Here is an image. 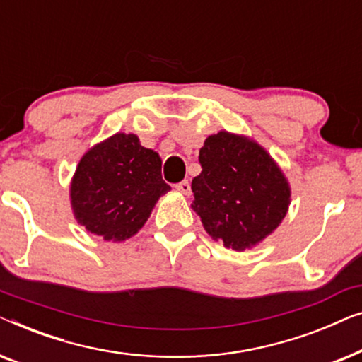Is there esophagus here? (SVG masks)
<instances>
[{
	"label": "esophagus",
	"mask_w": 362,
	"mask_h": 362,
	"mask_svg": "<svg viewBox=\"0 0 362 362\" xmlns=\"http://www.w3.org/2000/svg\"><path fill=\"white\" fill-rule=\"evenodd\" d=\"M176 189L177 191H180V192H182V194H189V192H191V185H189V181H181V182H177V185H176Z\"/></svg>",
	"instance_id": "34e87169"
}]
</instances>
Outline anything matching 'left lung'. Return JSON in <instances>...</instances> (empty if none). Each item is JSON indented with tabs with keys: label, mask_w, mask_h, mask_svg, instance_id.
Segmentation results:
<instances>
[{
	"label": "left lung",
	"mask_w": 362,
	"mask_h": 362,
	"mask_svg": "<svg viewBox=\"0 0 362 362\" xmlns=\"http://www.w3.org/2000/svg\"><path fill=\"white\" fill-rule=\"evenodd\" d=\"M199 163L191 207L212 239L242 252L281 224L291 202L290 182L264 146L222 130L206 138Z\"/></svg>",
	"instance_id": "8db88e82"
}]
</instances>
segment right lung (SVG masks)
Wrapping results in <instances>:
<instances>
[{
    "mask_svg": "<svg viewBox=\"0 0 362 362\" xmlns=\"http://www.w3.org/2000/svg\"><path fill=\"white\" fill-rule=\"evenodd\" d=\"M171 187L161 177V158L133 133H115L81 158L71 181L74 217L108 242L130 239Z\"/></svg>",
    "mask_w": 362,
    "mask_h": 362,
    "instance_id": "1",
    "label": "right lung"
}]
</instances>
